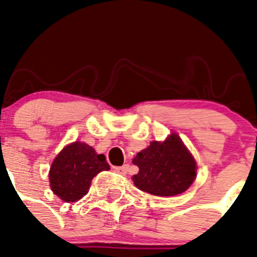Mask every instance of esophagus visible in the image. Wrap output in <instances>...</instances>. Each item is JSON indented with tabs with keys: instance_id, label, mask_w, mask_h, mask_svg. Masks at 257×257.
I'll use <instances>...</instances> for the list:
<instances>
[{
	"instance_id": "obj_1",
	"label": "esophagus",
	"mask_w": 257,
	"mask_h": 257,
	"mask_svg": "<svg viewBox=\"0 0 257 257\" xmlns=\"http://www.w3.org/2000/svg\"><path fill=\"white\" fill-rule=\"evenodd\" d=\"M129 170V165L125 164L122 165V166H117V168H114V172L118 173V174H122V176H125L126 173H128Z\"/></svg>"
}]
</instances>
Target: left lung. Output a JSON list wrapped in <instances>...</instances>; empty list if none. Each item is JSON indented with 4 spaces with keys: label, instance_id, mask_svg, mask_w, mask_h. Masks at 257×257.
Masks as SVG:
<instances>
[{
    "label": "left lung",
    "instance_id": "obj_1",
    "mask_svg": "<svg viewBox=\"0 0 257 257\" xmlns=\"http://www.w3.org/2000/svg\"><path fill=\"white\" fill-rule=\"evenodd\" d=\"M139 173L135 186L157 197H173L186 191L197 177V164L177 133L164 143L152 141L133 158Z\"/></svg>",
    "mask_w": 257,
    "mask_h": 257
}]
</instances>
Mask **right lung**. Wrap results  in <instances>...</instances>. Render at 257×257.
<instances>
[{"mask_svg":"<svg viewBox=\"0 0 257 257\" xmlns=\"http://www.w3.org/2000/svg\"><path fill=\"white\" fill-rule=\"evenodd\" d=\"M103 170H109L104 154H97L85 143L64 147L50 168V186L64 202H76L88 193L91 181Z\"/></svg>","mask_w":257,"mask_h":257,"instance_id":"1","label":"right lung"}]
</instances>
